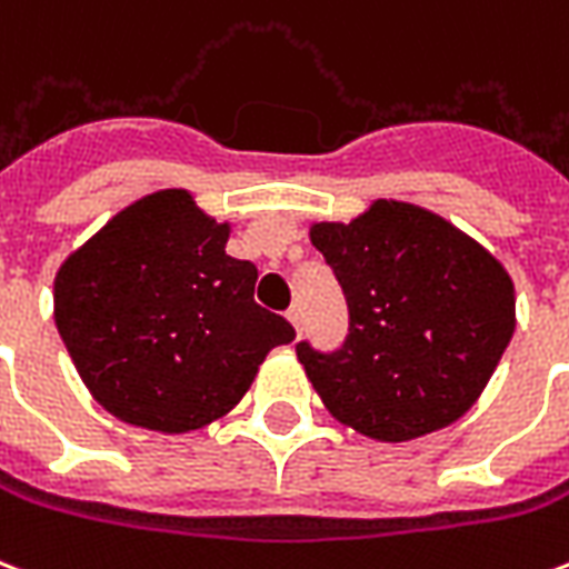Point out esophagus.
<instances>
[{
	"mask_svg": "<svg viewBox=\"0 0 569 569\" xmlns=\"http://www.w3.org/2000/svg\"><path fill=\"white\" fill-rule=\"evenodd\" d=\"M286 319H289V322L295 325V331H301V319H303V313H301V307H298V303H292V307H289V310H286Z\"/></svg>",
	"mask_w": 569,
	"mask_h": 569,
	"instance_id": "1",
	"label": "esophagus"
}]
</instances>
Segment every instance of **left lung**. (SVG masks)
<instances>
[{
    "label": "left lung",
    "instance_id": "8db88e82",
    "mask_svg": "<svg viewBox=\"0 0 569 569\" xmlns=\"http://www.w3.org/2000/svg\"><path fill=\"white\" fill-rule=\"evenodd\" d=\"M310 241L352 316L340 352L298 346L325 409L388 445L457 423L516 331L507 268L450 220L402 199H372L349 223L316 220Z\"/></svg>",
    "mask_w": 569,
    "mask_h": 569
}]
</instances>
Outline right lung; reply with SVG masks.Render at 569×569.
Returning <instances> with one entry per match:
<instances>
[{
    "label": "right lung",
    "mask_w": 569,
    "mask_h": 569,
    "mask_svg": "<svg viewBox=\"0 0 569 569\" xmlns=\"http://www.w3.org/2000/svg\"><path fill=\"white\" fill-rule=\"evenodd\" d=\"M217 223L184 188L146 193L64 259L53 319L82 385L112 418L179 436L236 409L283 316L253 301L256 266L227 256Z\"/></svg>",
    "instance_id": "right-lung-1"
}]
</instances>
